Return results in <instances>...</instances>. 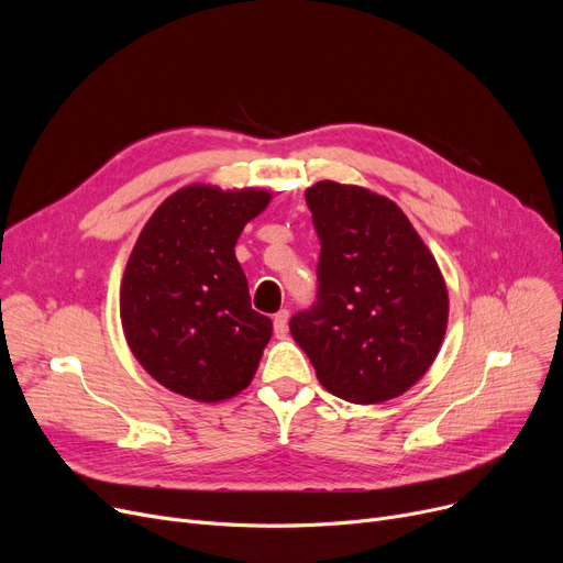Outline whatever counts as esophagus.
<instances>
[{
    "instance_id": "esophagus-1",
    "label": "esophagus",
    "mask_w": 563,
    "mask_h": 563,
    "mask_svg": "<svg viewBox=\"0 0 563 563\" xmlns=\"http://www.w3.org/2000/svg\"><path fill=\"white\" fill-rule=\"evenodd\" d=\"M287 321H289V310H280L274 314V333L276 338L287 335Z\"/></svg>"
}]
</instances>
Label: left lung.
<instances>
[{
	"instance_id": "obj_1",
	"label": "left lung",
	"mask_w": 563,
	"mask_h": 563,
	"mask_svg": "<svg viewBox=\"0 0 563 563\" xmlns=\"http://www.w3.org/2000/svg\"><path fill=\"white\" fill-rule=\"evenodd\" d=\"M321 242L317 303L291 338L323 388L351 404L404 395L433 365L450 297L433 253L399 205L356 185L306 189Z\"/></svg>"
}]
</instances>
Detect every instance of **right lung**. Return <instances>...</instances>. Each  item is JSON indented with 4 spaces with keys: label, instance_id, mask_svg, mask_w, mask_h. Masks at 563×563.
<instances>
[{
    "label": "right lung",
    "instance_id": "1",
    "mask_svg": "<svg viewBox=\"0 0 563 563\" xmlns=\"http://www.w3.org/2000/svg\"><path fill=\"white\" fill-rule=\"evenodd\" d=\"M269 200L257 187L189 185L143 225L121 283V321L134 358L170 393L217 404L253 380L272 319L251 308L234 244Z\"/></svg>",
    "mask_w": 563,
    "mask_h": 563
}]
</instances>
